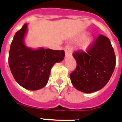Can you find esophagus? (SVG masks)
Wrapping results in <instances>:
<instances>
[{"label": "esophagus", "mask_w": 122, "mask_h": 122, "mask_svg": "<svg viewBox=\"0 0 122 122\" xmlns=\"http://www.w3.org/2000/svg\"><path fill=\"white\" fill-rule=\"evenodd\" d=\"M72 50H73V48L71 46H70V45H68L65 46V47H64V51H65L66 56H69V55H71Z\"/></svg>", "instance_id": "esophagus-1"}]
</instances>
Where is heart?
<instances>
[{"mask_svg": "<svg viewBox=\"0 0 122 122\" xmlns=\"http://www.w3.org/2000/svg\"><path fill=\"white\" fill-rule=\"evenodd\" d=\"M89 43H90V41H86V42H85L83 43V48H86L88 46Z\"/></svg>", "mask_w": 122, "mask_h": 122, "instance_id": "heart-1", "label": "heart"}]
</instances>
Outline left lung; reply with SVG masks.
I'll return each instance as SVG.
<instances>
[{
  "mask_svg": "<svg viewBox=\"0 0 122 122\" xmlns=\"http://www.w3.org/2000/svg\"><path fill=\"white\" fill-rule=\"evenodd\" d=\"M77 66L70 74L73 86L83 93L102 88L111 79L116 60L114 48L106 36L99 35L86 51H74Z\"/></svg>",
  "mask_w": 122,
  "mask_h": 122,
  "instance_id": "8db88e82",
  "label": "left lung"
}]
</instances>
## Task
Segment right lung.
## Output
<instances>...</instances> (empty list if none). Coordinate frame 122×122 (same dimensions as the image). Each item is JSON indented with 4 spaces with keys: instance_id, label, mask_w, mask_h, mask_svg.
<instances>
[{
    "instance_id": "add662e5",
    "label": "right lung",
    "mask_w": 122,
    "mask_h": 122,
    "mask_svg": "<svg viewBox=\"0 0 122 122\" xmlns=\"http://www.w3.org/2000/svg\"><path fill=\"white\" fill-rule=\"evenodd\" d=\"M27 24L15 34L10 45L8 64L17 83L29 90L44 87L48 81L51 69L55 63L64 59V50L40 48L33 50L26 47L24 37Z\"/></svg>"
}]
</instances>
